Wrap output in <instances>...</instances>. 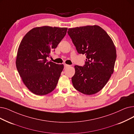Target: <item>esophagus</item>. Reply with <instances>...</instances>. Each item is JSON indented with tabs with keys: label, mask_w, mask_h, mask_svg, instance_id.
Returning <instances> with one entry per match:
<instances>
[{
	"label": "esophagus",
	"mask_w": 134,
	"mask_h": 134,
	"mask_svg": "<svg viewBox=\"0 0 134 134\" xmlns=\"http://www.w3.org/2000/svg\"><path fill=\"white\" fill-rule=\"evenodd\" d=\"M69 67V65H66V64H65V65H64V68H65V69H66V68Z\"/></svg>",
	"instance_id": "1"
}]
</instances>
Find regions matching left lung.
Wrapping results in <instances>:
<instances>
[{"label": "left lung", "mask_w": 134, "mask_h": 134, "mask_svg": "<svg viewBox=\"0 0 134 134\" xmlns=\"http://www.w3.org/2000/svg\"><path fill=\"white\" fill-rule=\"evenodd\" d=\"M67 33L78 53L86 57L83 66H74V88L85 95L95 94L113 73L117 58L114 44L107 32L96 25L69 28Z\"/></svg>", "instance_id": "obj_1"}]
</instances>
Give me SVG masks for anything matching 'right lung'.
<instances>
[{
  "instance_id": "add662e5",
  "label": "right lung",
  "mask_w": 134,
  "mask_h": 134,
  "mask_svg": "<svg viewBox=\"0 0 134 134\" xmlns=\"http://www.w3.org/2000/svg\"><path fill=\"white\" fill-rule=\"evenodd\" d=\"M67 28H34L23 38L17 51L16 68L23 82L33 94L45 95L56 88L63 65L48 61L66 36Z\"/></svg>"
}]
</instances>
